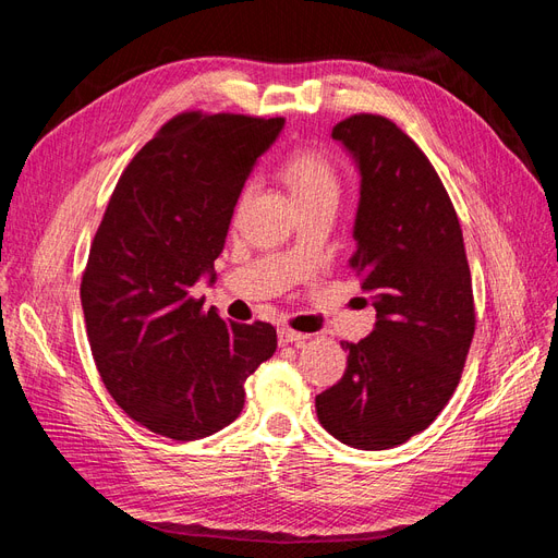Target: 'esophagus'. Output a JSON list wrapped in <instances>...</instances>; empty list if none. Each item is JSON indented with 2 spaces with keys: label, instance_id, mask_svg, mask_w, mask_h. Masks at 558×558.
Segmentation results:
<instances>
[{
  "label": "esophagus",
  "instance_id": "obj_1",
  "mask_svg": "<svg viewBox=\"0 0 558 558\" xmlns=\"http://www.w3.org/2000/svg\"><path fill=\"white\" fill-rule=\"evenodd\" d=\"M310 340V335L305 332H295L291 328H279V344H305Z\"/></svg>",
  "mask_w": 558,
  "mask_h": 558
}]
</instances>
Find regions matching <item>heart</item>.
<instances>
[{
  "instance_id": "obj_1",
  "label": "heart",
  "mask_w": 558,
  "mask_h": 558,
  "mask_svg": "<svg viewBox=\"0 0 558 558\" xmlns=\"http://www.w3.org/2000/svg\"><path fill=\"white\" fill-rule=\"evenodd\" d=\"M283 179L300 202H337L340 174L335 165L316 150H295L283 162Z\"/></svg>"
}]
</instances>
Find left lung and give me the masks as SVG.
Instances as JSON below:
<instances>
[{
    "instance_id": "obj_1",
    "label": "left lung",
    "mask_w": 558,
    "mask_h": 558,
    "mask_svg": "<svg viewBox=\"0 0 558 558\" xmlns=\"http://www.w3.org/2000/svg\"><path fill=\"white\" fill-rule=\"evenodd\" d=\"M361 174L351 267L377 310L342 379L316 396L337 440L381 451L426 430L459 386L475 335L463 232L445 185L408 134L359 113L332 128Z\"/></svg>"
}]
</instances>
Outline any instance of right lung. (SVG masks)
Here are the masks:
<instances>
[{
    "mask_svg": "<svg viewBox=\"0 0 558 558\" xmlns=\"http://www.w3.org/2000/svg\"><path fill=\"white\" fill-rule=\"evenodd\" d=\"M283 118L189 111L165 123L116 183L81 281L93 359L130 418L172 440L214 435L244 408V381L277 330L226 324L191 289L214 260L253 165Z\"/></svg>",
    "mask_w": 558,
    "mask_h": 558,
    "instance_id": "right-lung-1",
    "label": "right lung"
}]
</instances>
